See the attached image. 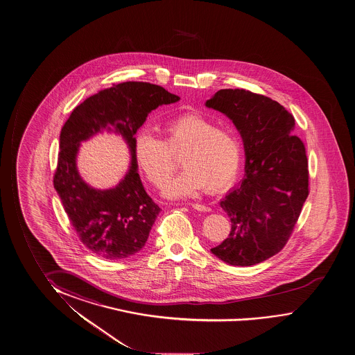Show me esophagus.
Masks as SVG:
<instances>
[{
    "label": "esophagus",
    "instance_id": "1",
    "mask_svg": "<svg viewBox=\"0 0 355 355\" xmlns=\"http://www.w3.org/2000/svg\"><path fill=\"white\" fill-rule=\"evenodd\" d=\"M190 206L192 207L193 209L198 211V212H209V211H211V208H209V207L201 205V203H191Z\"/></svg>",
    "mask_w": 355,
    "mask_h": 355
}]
</instances>
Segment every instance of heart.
Masks as SVG:
<instances>
[{
    "instance_id": "b5f03b06",
    "label": "heart",
    "mask_w": 355,
    "mask_h": 355,
    "mask_svg": "<svg viewBox=\"0 0 355 355\" xmlns=\"http://www.w3.org/2000/svg\"><path fill=\"white\" fill-rule=\"evenodd\" d=\"M164 139L142 130L136 136L135 153L138 165L154 186L162 187L173 175L181 155L185 169L165 186V196L184 198L207 192H219L233 184L240 170L243 147L233 128H219L216 122L186 114L162 125Z\"/></svg>"
}]
</instances>
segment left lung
I'll return each instance as SVG.
<instances>
[{
  "label": "left lung",
  "mask_w": 355,
  "mask_h": 355,
  "mask_svg": "<svg viewBox=\"0 0 355 355\" xmlns=\"http://www.w3.org/2000/svg\"><path fill=\"white\" fill-rule=\"evenodd\" d=\"M206 106L234 122L246 159L241 184L220 201L229 238L211 251L229 265H257L286 246L309 196L305 146L293 135V115L268 96L220 89Z\"/></svg>",
  "instance_id": "left-lung-1"
}]
</instances>
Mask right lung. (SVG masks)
Instances as JSON below:
<instances>
[{"label": "right lung", "instance_id": "add662e5", "mask_svg": "<svg viewBox=\"0 0 355 355\" xmlns=\"http://www.w3.org/2000/svg\"><path fill=\"white\" fill-rule=\"evenodd\" d=\"M180 98L160 85L125 82L101 90L76 106L60 135L53 187L80 241L105 259H122L144 246L160 208L147 195L138 175L135 135L149 112ZM106 129L128 143L132 163L112 189L88 186L76 169L80 142Z\"/></svg>", "mask_w": 355, "mask_h": 355}]
</instances>
